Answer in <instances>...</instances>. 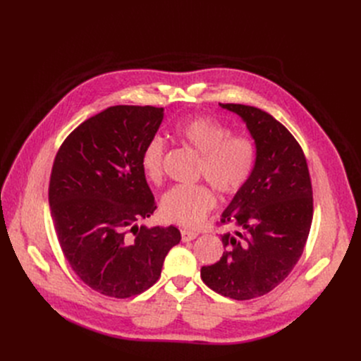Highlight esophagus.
<instances>
[{"label":"esophagus","instance_id":"obj_1","mask_svg":"<svg viewBox=\"0 0 361 361\" xmlns=\"http://www.w3.org/2000/svg\"><path fill=\"white\" fill-rule=\"evenodd\" d=\"M196 237H197V233H195V231L181 230V240H183L184 243H187V241H192V240H195Z\"/></svg>","mask_w":361,"mask_h":361}]
</instances>
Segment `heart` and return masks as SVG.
<instances>
[{"label":"heart","mask_w":361,"mask_h":361,"mask_svg":"<svg viewBox=\"0 0 361 361\" xmlns=\"http://www.w3.org/2000/svg\"><path fill=\"white\" fill-rule=\"evenodd\" d=\"M177 137L200 157L199 173L224 195H237L249 183L257 159L256 143L211 117H192L174 127ZM165 142L152 137L142 154V169L152 183L164 177ZM216 206V196L207 185H176L162 196L161 214L165 221L196 228Z\"/></svg>","instance_id":"b5f03b06"}]
</instances>
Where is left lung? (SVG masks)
<instances>
[{
	"label": "left lung",
	"mask_w": 361,
	"mask_h": 361,
	"mask_svg": "<svg viewBox=\"0 0 361 361\" xmlns=\"http://www.w3.org/2000/svg\"><path fill=\"white\" fill-rule=\"evenodd\" d=\"M247 126L256 143L253 174L222 212L235 226L221 235L222 257L200 269L215 293L250 300L272 291L295 267L310 233L313 192L307 161L291 133L271 114L241 104H219Z\"/></svg>",
	"instance_id": "left-lung-1"
}]
</instances>
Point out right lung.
I'll return each instance as SVG.
<instances>
[{
	"instance_id": "add662e5",
	"label": "right lung",
	"mask_w": 361,
	"mask_h": 361,
	"mask_svg": "<svg viewBox=\"0 0 361 361\" xmlns=\"http://www.w3.org/2000/svg\"><path fill=\"white\" fill-rule=\"evenodd\" d=\"M164 120V108L117 105L74 128L55 157L49 206L61 250L86 286L127 298L161 276L180 243L169 225L137 226L157 209L142 154Z\"/></svg>"
}]
</instances>
